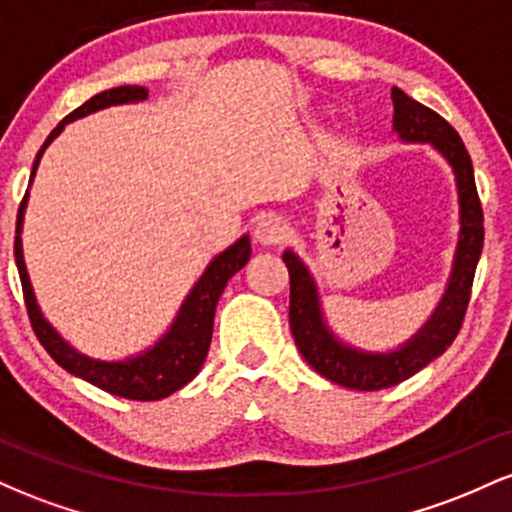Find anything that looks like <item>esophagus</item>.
Here are the masks:
<instances>
[{"label": "esophagus", "instance_id": "34e87169", "mask_svg": "<svg viewBox=\"0 0 512 512\" xmlns=\"http://www.w3.org/2000/svg\"><path fill=\"white\" fill-rule=\"evenodd\" d=\"M289 236H291L289 223L276 214L262 216V219L255 223V240L262 245H281Z\"/></svg>", "mask_w": 512, "mask_h": 512}]
</instances>
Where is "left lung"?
Segmentation results:
<instances>
[{
	"mask_svg": "<svg viewBox=\"0 0 512 512\" xmlns=\"http://www.w3.org/2000/svg\"><path fill=\"white\" fill-rule=\"evenodd\" d=\"M392 103H395V120H392L395 132L404 142H428L436 146L452 166L457 195H460V243H457L448 289L431 320L402 349L390 351V354H368V351L346 346L322 320L313 276L298 260V255H293L291 250L284 252L291 279L289 325L298 351L322 378L361 392L404 383L455 342L464 313H467L474 272H477L481 248H484V211H481L477 182H474L472 158L464 149L460 134L436 110L409 98L402 88H392Z\"/></svg>",
	"mask_w": 512,
	"mask_h": 512,
	"instance_id": "1",
	"label": "left lung"
}]
</instances>
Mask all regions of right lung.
I'll return each mask as SVG.
<instances>
[{"mask_svg":"<svg viewBox=\"0 0 512 512\" xmlns=\"http://www.w3.org/2000/svg\"><path fill=\"white\" fill-rule=\"evenodd\" d=\"M149 91L144 86H117L110 91L96 93L88 98L84 105L69 113L64 120L50 132L45 144L40 146L38 156H35L31 180L38 170L40 156L48 149L52 139L62 132L64 125L84 117L96 110L108 108V105L120 103H137L146 101ZM28 192L23 195V202L19 207V216H16V240H14V255L16 267H19L21 286H23V301H26L28 320L38 337V342L45 346V351L55 358L64 370L76 375V378L86 380V383L101 387V390L110 392V395L125 397V399H139V402H154V399H163L173 395L175 390L185 387L202 368L204 358H207L209 344H211V330H214V313L216 303H219L223 289H226L228 279L245 267L250 260V238L243 236L221 255H216L207 272L199 276V281L192 286L190 296L182 303L178 317L170 325V330L158 339L156 346L146 349L144 354L127 358V361H96L69 346L64 339L48 325L43 313H40L38 303H35L31 281H28L26 262H23L21 250V226H23V211H26Z\"/></svg>","mask_w":512,"mask_h":512,"instance_id":"1","label":"right lung"}]
</instances>
